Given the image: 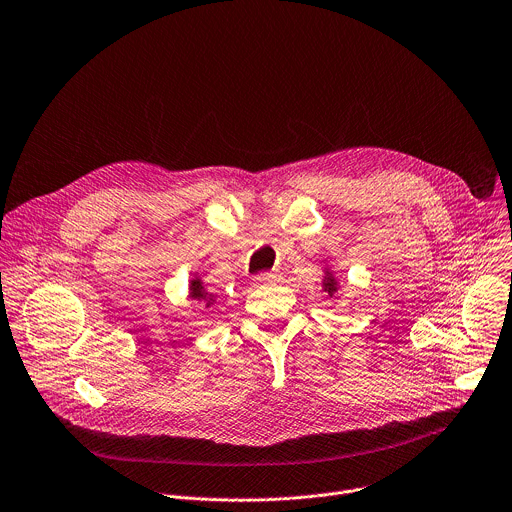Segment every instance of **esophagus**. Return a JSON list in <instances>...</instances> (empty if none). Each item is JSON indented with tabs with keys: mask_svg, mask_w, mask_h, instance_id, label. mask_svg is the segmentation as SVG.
<instances>
[{
	"mask_svg": "<svg viewBox=\"0 0 512 512\" xmlns=\"http://www.w3.org/2000/svg\"><path fill=\"white\" fill-rule=\"evenodd\" d=\"M279 281V275L277 273H261L255 277V283L257 285H265V283H275Z\"/></svg>",
	"mask_w": 512,
	"mask_h": 512,
	"instance_id": "obj_1",
	"label": "esophagus"
}]
</instances>
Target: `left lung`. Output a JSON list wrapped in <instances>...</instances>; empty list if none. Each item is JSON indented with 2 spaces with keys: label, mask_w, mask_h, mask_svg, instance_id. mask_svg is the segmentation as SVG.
I'll use <instances>...</instances> for the list:
<instances>
[{
  "label": "left lung",
  "mask_w": 512,
  "mask_h": 512,
  "mask_svg": "<svg viewBox=\"0 0 512 512\" xmlns=\"http://www.w3.org/2000/svg\"><path fill=\"white\" fill-rule=\"evenodd\" d=\"M337 289H339V285H337L335 277L327 271V275H325V279H323V291H325L329 297H333V295L337 293Z\"/></svg>",
  "instance_id": "8db88e82"
}]
</instances>
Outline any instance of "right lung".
<instances>
[{"label":"right lung","mask_w":512,"mask_h":512,"mask_svg":"<svg viewBox=\"0 0 512 512\" xmlns=\"http://www.w3.org/2000/svg\"><path fill=\"white\" fill-rule=\"evenodd\" d=\"M189 299L201 301L205 307H211V305L215 303V297L205 291V287H203V283H201L199 277L191 279V285H189Z\"/></svg>","instance_id":"right-lung-1"}]
</instances>
